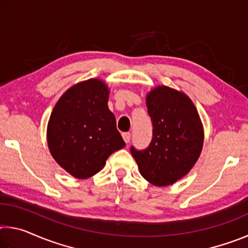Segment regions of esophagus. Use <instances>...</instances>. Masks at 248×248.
I'll list each match as a JSON object with an SVG mask.
<instances>
[{
  "instance_id": "34e87169",
  "label": "esophagus",
  "mask_w": 248,
  "mask_h": 248,
  "mask_svg": "<svg viewBox=\"0 0 248 248\" xmlns=\"http://www.w3.org/2000/svg\"><path fill=\"white\" fill-rule=\"evenodd\" d=\"M123 138H124V140L125 143H129L130 138H131V133H130V132H124V133H123Z\"/></svg>"
}]
</instances>
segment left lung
I'll return each instance as SVG.
<instances>
[{
  "label": "left lung",
  "mask_w": 248,
  "mask_h": 248,
  "mask_svg": "<svg viewBox=\"0 0 248 248\" xmlns=\"http://www.w3.org/2000/svg\"><path fill=\"white\" fill-rule=\"evenodd\" d=\"M146 107L153 124L152 141L143 151L131 148L142 177L165 187L189 173L203 146V125L188 96L165 85L146 94Z\"/></svg>",
  "instance_id": "obj_1"
}]
</instances>
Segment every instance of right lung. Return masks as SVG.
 I'll use <instances>...</instances> for the list:
<instances>
[{"mask_svg": "<svg viewBox=\"0 0 248 248\" xmlns=\"http://www.w3.org/2000/svg\"><path fill=\"white\" fill-rule=\"evenodd\" d=\"M109 89L100 78L74 84L50 115L47 142L59 165L78 179L104 169L107 158L125 145L108 108Z\"/></svg>", "mask_w": 248, "mask_h": 248, "instance_id": "1", "label": "right lung"}]
</instances>
